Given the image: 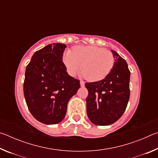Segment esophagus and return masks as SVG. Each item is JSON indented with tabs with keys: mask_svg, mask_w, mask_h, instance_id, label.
I'll return each instance as SVG.
<instances>
[{
	"mask_svg": "<svg viewBox=\"0 0 158 158\" xmlns=\"http://www.w3.org/2000/svg\"><path fill=\"white\" fill-rule=\"evenodd\" d=\"M84 84H85L84 81H82V80H81V81H80V85H81V87H84Z\"/></svg>",
	"mask_w": 158,
	"mask_h": 158,
	"instance_id": "34e87169",
	"label": "esophagus"
}]
</instances>
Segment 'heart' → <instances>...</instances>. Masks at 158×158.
Returning <instances> with one entry per match:
<instances>
[{"instance_id":"1","label":"heart","mask_w":158,"mask_h":158,"mask_svg":"<svg viewBox=\"0 0 158 158\" xmlns=\"http://www.w3.org/2000/svg\"><path fill=\"white\" fill-rule=\"evenodd\" d=\"M63 61L67 72L75 77L81 69L89 81H101L110 73L114 58L110 51L96 46H77L63 53Z\"/></svg>"}]
</instances>
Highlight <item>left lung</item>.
I'll list each match as a JSON object with an SVG mask.
<instances>
[{"label":"left lung","mask_w":158,"mask_h":158,"mask_svg":"<svg viewBox=\"0 0 158 158\" xmlns=\"http://www.w3.org/2000/svg\"><path fill=\"white\" fill-rule=\"evenodd\" d=\"M111 52L114 64L107 77L85 84L89 91L88 117L97 125H109L117 121L123 114L130 98V72L127 63L116 52Z\"/></svg>","instance_id":"8db88e82"}]
</instances>
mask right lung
I'll return each instance as SVG.
<instances>
[{"label": "right lung", "mask_w": 158, "mask_h": 158, "mask_svg": "<svg viewBox=\"0 0 158 158\" xmlns=\"http://www.w3.org/2000/svg\"><path fill=\"white\" fill-rule=\"evenodd\" d=\"M66 45L53 43L35 52L26 67L23 93L35 118L47 125L63 120L70 98L80 88L63 63Z\"/></svg>", "instance_id": "add662e5"}]
</instances>
